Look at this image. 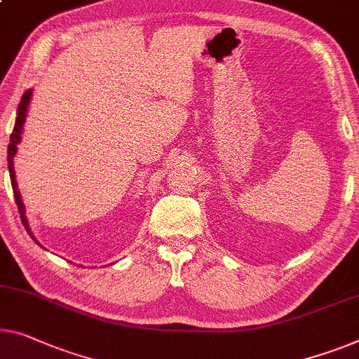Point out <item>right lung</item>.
<instances>
[{
  "label": "right lung",
  "instance_id": "add662e5",
  "mask_svg": "<svg viewBox=\"0 0 359 359\" xmlns=\"http://www.w3.org/2000/svg\"><path fill=\"white\" fill-rule=\"evenodd\" d=\"M30 96H32V91L29 90L25 93L24 96L20 99V104H19V109H18V118H15V125H14V130L13 133H11L9 137V146H8V168H9V176H11V184H13V191H14V198H15V203H18V208H19V213H20V219H22V224L25 226L27 233L32 236V239H35L32 234V231L29 228V223H27V218H25V210H24V203H22V197H20V192H19V187H18V181H15V172H14V156L15 152H18V144L20 141V133H22V126H24L25 122V115H27V110H29V104H30Z\"/></svg>",
  "mask_w": 359,
  "mask_h": 359
}]
</instances>
